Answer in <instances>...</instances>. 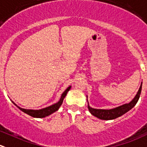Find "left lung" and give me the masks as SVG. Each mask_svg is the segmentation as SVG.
Listing matches in <instances>:
<instances>
[{
  "mask_svg": "<svg viewBox=\"0 0 147 147\" xmlns=\"http://www.w3.org/2000/svg\"><path fill=\"white\" fill-rule=\"evenodd\" d=\"M142 82L141 83L140 88L138 90L137 93L135 95L134 98L131 100V101L129 103H125L123 105H120V106L116 107V108H111V109H97V108H92L90 106L88 100V96H87V101H88V108L89 110L90 113L92 116H95L98 119H101V120H112L116 118H119L122 115L127 113L129 111H130L131 108H133L138 102L140 97L141 91H142Z\"/></svg>",
  "mask_w": 147,
  "mask_h": 147,
  "instance_id": "left-lung-1",
  "label": "left lung"
}]
</instances>
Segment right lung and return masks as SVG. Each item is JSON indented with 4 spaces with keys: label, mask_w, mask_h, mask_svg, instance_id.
<instances>
[{
    "label": "right lung",
    "mask_w": 147,
    "mask_h": 147,
    "mask_svg": "<svg viewBox=\"0 0 147 147\" xmlns=\"http://www.w3.org/2000/svg\"><path fill=\"white\" fill-rule=\"evenodd\" d=\"M71 85L70 86L68 87L63 92H62V95H61L60 99L55 104H52V105L50 106L46 107V108H42V109H39V110H33V109H25V108H22L21 107L18 106L13 101H12L13 103L16 105V106L18 107V108H19L21 110V111H23L24 113H26V114L29 115V116H32V117L34 118H45L47 117V116H49V115L52 114L55 112L57 111L58 110H59V107L61 106V105L62 104V102L64 100V98H65V96L67 94L68 91L70 90L71 88Z\"/></svg>",
    "instance_id": "1"
}]
</instances>
